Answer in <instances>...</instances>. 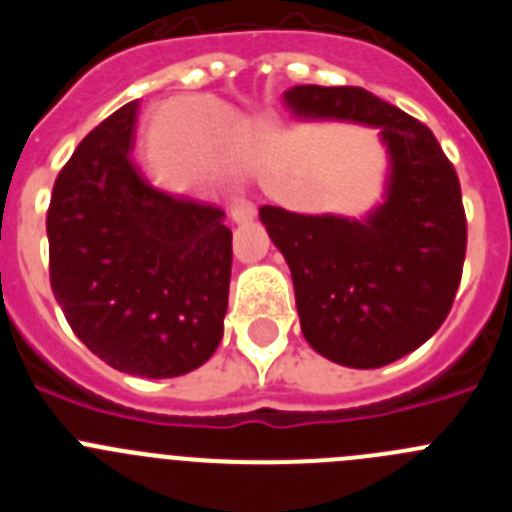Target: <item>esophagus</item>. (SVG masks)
Returning a JSON list of instances; mask_svg holds the SVG:
<instances>
[{"label":"esophagus","instance_id":"obj_1","mask_svg":"<svg viewBox=\"0 0 512 512\" xmlns=\"http://www.w3.org/2000/svg\"><path fill=\"white\" fill-rule=\"evenodd\" d=\"M230 217H233V223H251L253 217H256V205L243 197H233L230 200Z\"/></svg>","mask_w":512,"mask_h":512}]
</instances>
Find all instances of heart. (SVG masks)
Masks as SVG:
<instances>
[{
  "label": "heart",
  "instance_id": "heart-1",
  "mask_svg": "<svg viewBox=\"0 0 512 512\" xmlns=\"http://www.w3.org/2000/svg\"><path fill=\"white\" fill-rule=\"evenodd\" d=\"M153 135L158 146H182L176 171L184 179L235 176L251 164L253 128L212 99L169 104Z\"/></svg>",
  "mask_w": 512,
  "mask_h": 512
}]
</instances>
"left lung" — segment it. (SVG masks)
<instances>
[{
    "mask_svg": "<svg viewBox=\"0 0 512 512\" xmlns=\"http://www.w3.org/2000/svg\"><path fill=\"white\" fill-rule=\"evenodd\" d=\"M282 99L300 120L377 128L387 174L366 215L264 205L259 217L292 271L305 341L351 369L392 364L441 328L459 289L467 253L459 176L423 122L366 89L297 84Z\"/></svg>",
    "mask_w": 512,
    "mask_h": 512,
    "instance_id": "obj_1",
    "label": "left lung"
}]
</instances>
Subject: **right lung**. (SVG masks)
Wrapping results in <instances>:
<instances>
[{
  "label": "right lung",
  "mask_w": 512,
  "mask_h": 512,
  "mask_svg": "<svg viewBox=\"0 0 512 512\" xmlns=\"http://www.w3.org/2000/svg\"><path fill=\"white\" fill-rule=\"evenodd\" d=\"M138 99L76 146L48 207L51 289L94 356L133 377L194 372L228 312L225 212L158 192L130 161Z\"/></svg>",
  "instance_id": "obj_1"
}]
</instances>
